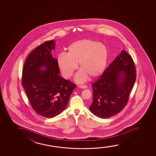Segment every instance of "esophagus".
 <instances>
[{
  "label": "esophagus",
  "instance_id": "1",
  "mask_svg": "<svg viewBox=\"0 0 156 156\" xmlns=\"http://www.w3.org/2000/svg\"><path fill=\"white\" fill-rule=\"evenodd\" d=\"M79 87L80 88H87V86L85 85H79Z\"/></svg>",
  "mask_w": 156,
  "mask_h": 156
}]
</instances>
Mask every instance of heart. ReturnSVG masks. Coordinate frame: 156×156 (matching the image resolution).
<instances>
[{
  "label": "heart",
  "instance_id": "1",
  "mask_svg": "<svg viewBox=\"0 0 156 156\" xmlns=\"http://www.w3.org/2000/svg\"><path fill=\"white\" fill-rule=\"evenodd\" d=\"M108 56V49L105 44L83 39L71 44L68 48V54H59L57 63L62 76L66 79L73 76L79 63L81 70L76 76V80L83 82L88 76L94 78L105 72Z\"/></svg>",
  "mask_w": 156,
  "mask_h": 156
}]
</instances>
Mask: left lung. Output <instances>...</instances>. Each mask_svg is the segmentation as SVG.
Wrapping results in <instances>:
<instances>
[{"instance_id":"1","label":"left lung","mask_w":156,"mask_h":156,"mask_svg":"<svg viewBox=\"0 0 156 156\" xmlns=\"http://www.w3.org/2000/svg\"><path fill=\"white\" fill-rule=\"evenodd\" d=\"M136 78L134 62L125 50L92 85L93 102L90 107L94 115L107 118L120 112L128 102Z\"/></svg>"}]
</instances>
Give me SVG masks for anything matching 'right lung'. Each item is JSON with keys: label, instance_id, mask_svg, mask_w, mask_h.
<instances>
[{"label": "right lung", "instance_id": "right-lung-1", "mask_svg": "<svg viewBox=\"0 0 156 156\" xmlns=\"http://www.w3.org/2000/svg\"><path fill=\"white\" fill-rule=\"evenodd\" d=\"M55 41H45L30 53L22 70V85L32 109L39 115L53 118L64 110L76 85L59 76L57 59L51 55ZM44 66L47 69L41 71Z\"/></svg>", "mask_w": 156, "mask_h": 156}]
</instances>
